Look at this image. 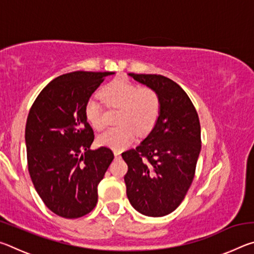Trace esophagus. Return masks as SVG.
Wrapping results in <instances>:
<instances>
[{
	"label": "esophagus",
	"mask_w": 254,
	"mask_h": 254,
	"mask_svg": "<svg viewBox=\"0 0 254 254\" xmlns=\"http://www.w3.org/2000/svg\"><path fill=\"white\" fill-rule=\"evenodd\" d=\"M114 157L117 158V159H119L120 157H121V152H119V151H114Z\"/></svg>",
	"instance_id": "1"
}]
</instances>
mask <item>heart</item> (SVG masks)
<instances>
[{
    "label": "heart",
    "mask_w": 254,
    "mask_h": 254,
    "mask_svg": "<svg viewBox=\"0 0 254 254\" xmlns=\"http://www.w3.org/2000/svg\"><path fill=\"white\" fill-rule=\"evenodd\" d=\"M107 104L120 107L117 127L107 128L97 137L98 144L114 150H121L132 142L136 134L143 135L151 131L159 117L160 100L157 93L148 87H140L126 78H115L102 91ZM84 114L91 126L100 130L103 127L102 107L95 97L88 98L84 106Z\"/></svg>",
    "instance_id": "heart-1"
}]
</instances>
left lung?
Masks as SVG:
<instances>
[{"mask_svg":"<svg viewBox=\"0 0 254 254\" xmlns=\"http://www.w3.org/2000/svg\"><path fill=\"white\" fill-rule=\"evenodd\" d=\"M128 76L157 93L160 111L149 134L122 153L127 165V196L137 212L151 217L178 207L192 183L200 152V124L190 98L162 75Z\"/></svg>","mask_w":254,"mask_h":254,"instance_id":"1","label":"left lung"}]
</instances>
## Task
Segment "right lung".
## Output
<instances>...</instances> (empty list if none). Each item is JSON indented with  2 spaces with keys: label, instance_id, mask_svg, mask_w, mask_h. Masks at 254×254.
Masks as SVG:
<instances>
[{
  "label": "right lung",
  "instance_id": "add662e5",
  "mask_svg": "<svg viewBox=\"0 0 254 254\" xmlns=\"http://www.w3.org/2000/svg\"><path fill=\"white\" fill-rule=\"evenodd\" d=\"M115 72L72 71L51 80L29 112L25 126L28 169L51 212L77 218L97 204V187L114 159L109 148L91 150L93 128L84 106L105 77Z\"/></svg>",
  "mask_w": 254,
  "mask_h": 254
}]
</instances>
